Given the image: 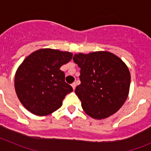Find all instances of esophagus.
<instances>
[{
    "label": "esophagus",
    "mask_w": 151,
    "mask_h": 151,
    "mask_svg": "<svg viewBox=\"0 0 151 151\" xmlns=\"http://www.w3.org/2000/svg\"><path fill=\"white\" fill-rule=\"evenodd\" d=\"M71 85H72V87H73V90H75V88H76V82H73Z\"/></svg>",
    "instance_id": "esophagus-1"
}]
</instances>
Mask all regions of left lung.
<instances>
[{
  "label": "left lung",
  "mask_w": 151,
  "mask_h": 151,
  "mask_svg": "<svg viewBox=\"0 0 151 151\" xmlns=\"http://www.w3.org/2000/svg\"><path fill=\"white\" fill-rule=\"evenodd\" d=\"M81 84L75 90L86 114L96 119L116 113L128 97L131 76L122 60L108 51L75 54Z\"/></svg>",
  "instance_id": "8db88e82"
}]
</instances>
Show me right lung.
I'll list each match as a JSON object with an SVG mask.
<instances>
[{
	"label": "right lung",
	"mask_w": 151,
	"mask_h": 151,
	"mask_svg": "<svg viewBox=\"0 0 151 151\" xmlns=\"http://www.w3.org/2000/svg\"><path fill=\"white\" fill-rule=\"evenodd\" d=\"M72 57L70 52L45 48L24 60L17 69L14 84L17 97L26 110L47 116L62 106L73 88L65 82V74L60 69Z\"/></svg>",
	"instance_id": "1"
}]
</instances>
